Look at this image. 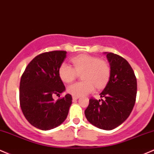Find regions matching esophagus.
Instances as JSON below:
<instances>
[{
    "label": "esophagus",
    "mask_w": 154,
    "mask_h": 154,
    "mask_svg": "<svg viewBox=\"0 0 154 154\" xmlns=\"http://www.w3.org/2000/svg\"><path fill=\"white\" fill-rule=\"evenodd\" d=\"M79 98V97H76V96H72V101H75V100H78Z\"/></svg>",
    "instance_id": "esophagus-1"
}]
</instances>
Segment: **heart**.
<instances>
[{
  "mask_svg": "<svg viewBox=\"0 0 154 154\" xmlns=\"http://www.w3.org/2000/svg\"><path fill=\"white\" fill-rule=\"evenodd\" d=\"M72 66L63 63L59 68V75L64 82H71L79 74L84 81L73 83L67 88L69 94L80 97L92 92L97 86L103 87L110 75L109 64L103 60L90 55H81L71 60Z\"/></svg>",
  "mask_w": 154,
  "mask_h": 154,
  "instance_id": "b5f03b06",
  "label": "heart"
}]
</instances>
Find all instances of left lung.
<instances>
[{
	"instance_id": "left-lung-1",
	"label": "left lung",
	"mask_w": 154,
	"mask_h": 154,
	"mask_svg": "<svg viewBox=\"0 0 154 154\" xmlns=\"http://www.w3.org/2000/svg\"><path fill=\"white\" fill-rule=\"evenodd\" d=\"M107 58L110 76L100 94L105 99L101 101L91 97L84 113L94 126L111 130L123 123L132 112L137 95V79L131 65L122 57L108 52Z\"/></svg>"
}]
</instances>
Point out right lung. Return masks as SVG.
<instances>
[{
	"mask_svg": "<svg viewBox=\"0 0 154 154\" xmlns=\"http://www.w3.org/2000/svg\"><path fill=\"white\" fill-rule=\"evenodd\" d=\"M66 53L65 51L41 53L31 60L22 75L20 84L22 111L31 125L41 130H49L63 123L72 104V96L69 94L57 101L53 99V95H60L65 89L58 71Z\"/></svg>",
	"mask_w": 154,
	"mask_h": 154,
	"instance_id": "obj_1",
	"label": "right lung"
}]
</instances>
